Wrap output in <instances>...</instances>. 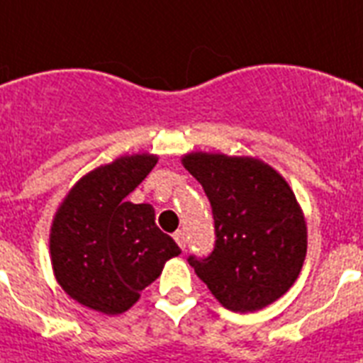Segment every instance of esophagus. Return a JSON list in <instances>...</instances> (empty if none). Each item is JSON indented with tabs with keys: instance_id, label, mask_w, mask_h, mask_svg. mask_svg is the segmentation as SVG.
I'll return each instance as SVG.
<instances>
[{
	"instance_id": "34e87169",
	"label": "esophagus",
	"mask_w": 363,
	"mask_h": 363,
	"mask_svg": "<svg viewBox=\"0 0 363 363\" xmlns=\"http://www.w3.org/2000/svg\"><path fill=\"white\" fill-rule=\"evenodd\" d=\"M174 239H176V242L179 245V248H185V245H187V238H185L184 230H178V232L174 233Z\"/></svg>"
}]
</instances>
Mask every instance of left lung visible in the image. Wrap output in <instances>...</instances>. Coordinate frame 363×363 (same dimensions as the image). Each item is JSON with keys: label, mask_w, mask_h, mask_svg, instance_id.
<instances>
[{"label": "left lung", "mask_w": 363, "mask_h": 363, "mask_svg": "<svg viewBox=\"0 0 363 363\" xmlns=\"http://www.w3.org/2000/svg\"><path fill=\"white\" fill-rule=\"evenodd\" d=\"M184 167L202 184L215 220V247L189 256L209 291L239 313L265 308L298 278L306 223L286 179L254 157L189 154Z\"/></svg>", "instance_id": "8db88e82"}]
</instances>
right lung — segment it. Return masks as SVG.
Masks as SVG:
<instances>
[{
  "mask_svg": "<svg viewBox=\"0 0 363 363\" xmlns=\"http://www.w3.org/2000/svg\"><path fill=\"white\" fill-rule=\"evenodd\" d=\"M155 155H125L77 182L53 218L50 252L57 282L83 306L116 315L139 301L167 259L182 250L155 224L150 203L125 196Z\"/></svg>",
  "mask_w": 363,
  "mask_h": 363,
  "instance_id": "1",
  "label": "right lung"
}]
</instances>
